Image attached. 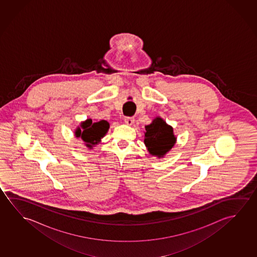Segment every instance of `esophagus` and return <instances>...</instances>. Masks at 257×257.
<instances>
[{"label":"esophagus","instance_id":"34e87169","mask_svg":"<svg viewBox=\"0 0 257 257\" xmlns=\"http://www.w3.org/2000/svg\"><path fill=\"white\" fill-rule=\"evenodd\" d=\"M135 118L132 117H125L124 118V122L126 123V125L131 126L133 123H134Z\"/></svg>","mask_w":257,"mask_h":257}]
</instances>
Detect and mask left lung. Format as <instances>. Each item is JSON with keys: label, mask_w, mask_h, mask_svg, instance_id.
Segmentation results:
<instances>
[{"label": "left lung", "mask_w": 257, "mask_h": 257, "mask_svg": "<svg viewBox=\"0 0 257 257\" xmlns=\"http://www.w3.org/2000/svg\"><path fill=\"white\" fill-rule=\"evenodd\" d=\"M145 127L144 143L147 147V151L159 159L163 158L177 142L173 127L161 117L154 118L151 124L147 125Z\"/></svg>", "instance_id": "1"}]
</instances>
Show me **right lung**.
I'll return each mask as SVG.
<instances>
[{"mask_svg":"<svg viewBox=\"0 0 257 257\" xmlns=\"http://www.w3.org/2000/svg\"><path fill=\"white\" fill-rule=\"evenodd\" d=\"M109 127L110 124L106 120L93 122L91 118H87L79 124L74 131V135L77 139H82L87 148L93 149V147L101 142V139L107 134Z\"/></svg>","mask_w":257,"mask_h":257,"instance_id":"1","label":"right lung"}]
</instances>
